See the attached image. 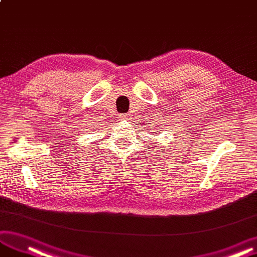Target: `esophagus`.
Returning a JSON list of instances; mask_svg holds the SVG:
<instances>
[{"mask_svg":"<svg viewBox=\"0 0 257 257\" xmlns=\"http://www.w3.org/2000/svg\"><path fill=\"white\" fill-rule=\"evenodd\" d=\"M118 118H119L120 120H123V119H128V115H127V114H121V115H119Z\"/></svg>","mask_w":257,"mask_h":257,"instance_id":"obj_1","label":"esophagus"}]
</instances>
